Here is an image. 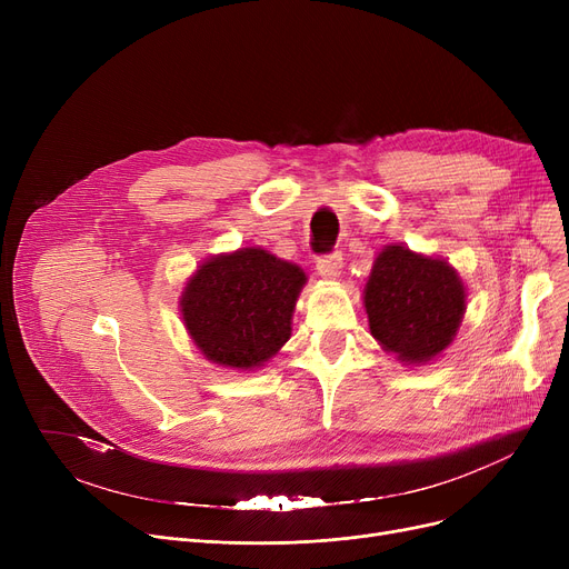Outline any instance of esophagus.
<instances>
[{"label":"esophagus","mask_w":569,"mask_h":569,"mask_svg":"<svg viewBox=\"0 0 569 569\" xmlns=\"http://www.w3.org/2000/svg\"><path fill=\"white\" fill-rule=\"evenodd\" d=\"M341 267H343V258H341V253L322 256V258H318V262H316L318 274H320L322 279H327V281H335V279L341 274Z\"/></svg>","instance_id":"34e87169"}]
</instances>
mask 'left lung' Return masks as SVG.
<instances>
[{
  "label": "left lung",
  "instance_id": "left-lung-1",
  "mask_svg": "<svg viewBox=\"0 0 569 569\" xmlns=\"http://www.w3.org/2000/svg\"><path fill=\"white\" fill-rule=\"evenodd\" d=\"M369 330L406 365H427L457 337L466 288L457 269L408 247H385L365 288Z\"/></svg>",
  "mask_w": 569,
  "mask_h": 569
}]
</instances>
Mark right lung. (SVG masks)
I'll return each mask as SVG.
<instances>
[{"instance_id": "1", "label": "right lung", "mask_w": 569, "mask_h": 569, "mask_svg": "<svg viewBox=\"0 0 569 569\" xmlns=\"http://www.w3.org/2000/svg\"><path fill=\"white\" fill-rule=\"evenodd\" d=\"M305 283L307 274L297 264L249 247L204 260L187 281L179 311L209 362L251 371L290 339Z\"/></svg>"}]
</instances>
